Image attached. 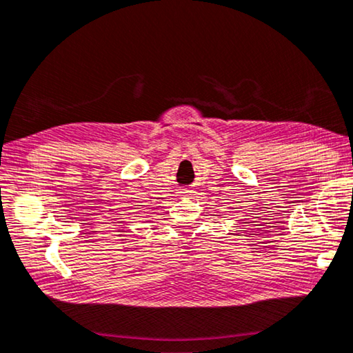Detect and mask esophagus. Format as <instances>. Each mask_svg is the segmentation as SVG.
I'll use <instances>...</instances> for the list:
<instances>
[{
  "mask_svg": "<svg viewBox=\"0 0 353 353\" xmlns=\"http://www.w3.org/2000/svg\"><path fill=\"white\" fill-rule=\"evenodd\" d=\"M190 192H192V190H190V189H180V194L181 195H189Z\"/></svg>",
  "mask_w": 353,
  "mask_h": 353,
  "instance_id": "34e87169",
  "label": "esophagus"
}]
</instances>
